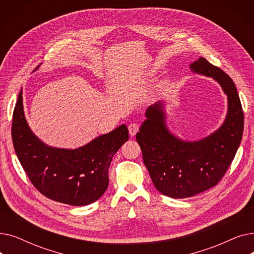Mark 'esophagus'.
Segmentation results:
<instances>
[{
  "label": "esophagus",
  "instance_id": "obj_1",
  "mask_svg": "<svg viewBox=\"0 0 254 254\" xmlns=\"http://www.w3.org/2000/svg\"><path fill=\"white\" fill-rule=\"evenodd\" d=\"M139 128H140V126L138 124H130L128 126V131H129V135L131 137H134L137 132L139 131Z\"/></svg>",
  "mask_w": 254,
  "mask_h": 254
}]
</instances>
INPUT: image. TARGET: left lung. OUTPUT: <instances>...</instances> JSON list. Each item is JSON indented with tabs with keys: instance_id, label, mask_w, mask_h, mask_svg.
<instances>
[{
	"instance_id": "8db88e82",
	"label": "left lung",
	"mask_w": 254,
	"mask_h": 254,
	"mask_svg": "<svg viewBox=\"0 0 254 254\" xmlns=\"http://www.w3.org/2000/svg\"><path fill=\"white\" fill-rule=\"evenodd\" d=\"M190 68L217 80L228 95L229 111L222 127L201 141H181L166 128L158 103L149 107L136 135L156 190L174 198L193 196L218 184L233 162L244 128L242 105L232 78L204 58Z\"/></svg>"
}]
</instances>
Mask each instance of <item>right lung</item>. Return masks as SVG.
<instances>
[{"instance_id": "right-lung-1", "label": "right lung", "mask_w": 254, "mask_h": 254, "mask_svg": "<svg viewBox=\"0 0 254 254\" xmlns=\"http://www.w3.org/2000/svg\"><path fill=\"white\" fill-rule=\"evenodd\" d=\"M11 135L18 161L38 191L63 204L85 206L96 202L108 188L112 157L128 140V129L120 126L74 150L48 147L26 124L20 91Z\"/></svg>"}]
</instances>
